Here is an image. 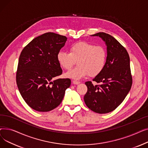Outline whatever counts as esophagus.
<instances>
[{
	"instance_id": "obj_1",
	"label": "esophagus",
	"mask_w": 148,
	"mask_h": 148,
	"mask_svg": "<svg viewBox=\"0 0 148 148\" xmlns=\"http://www.w3.org/2000/svg\"><path fill=\"white\" fill-rule=\"evenodd\" d=\"M73 83L74 84H79L80 83V82H79V81H77V80H73Z\"/></svg>"
}]
</instances>
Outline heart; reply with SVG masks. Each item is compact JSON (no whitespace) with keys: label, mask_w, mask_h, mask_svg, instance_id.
I'll use <instances>...</instances> for the list:
<instances>
[{"label":"heart","mask_w":148,"mask_h":148,"mask_svg":"<svg viewBox=\"0 0 148 148\" xmlns=\"http://www.w3.org/2000/svg\"><path fill=\"white\" fill-rule=\"evenodd\" d=\"M107 52L103 46L95 45L90 42L81 41L69 47V53L60 51L57 54L59 65L66 70H70L77 63L78 66L65 75L79 80L89 74L94 77L101 72L105 66Z\"/></svg>","instance_id":"obj_1"}]
</instances>
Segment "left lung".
Masks as SVG:
<instances>
[{
    "label": "left lung",
    "instance_id": "8db88e82",
    "mask_svg": "<svg viewBox=\"0 0 148 148\" xmlns=\"http://www.w3.org/2000/svg\"><path fill=\"white\" fill-rule=\"evenodd\" d=\"M92 36H99L105 42L107 59L101 72L93 79L100 84L94 85L91 82L85 83L88 91L84 101L93 112L107 113L122 103L131 89L130 56L126 49L110 35L99 32Z\"/></svg>",
    "mask_w": 148,
    "mask_h": 148
}]
</instances>
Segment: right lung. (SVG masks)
<instances>
[{"mask_svg": "<svg viewBox=\"0 0 148 148\" xmlns=\"http://www.w3.org/2000/svg\"><path fill=\"white\" fill-rule=\"evenodd\" d=\"M67 38L53 32L39 36L23 49L18 60L16 82L27 104L38 112H49L62 101L71 85L69 79L53 80L62 73L57 54Z\"/></svg>", "mask_w": 148, "mask_h": 148, "instance_id": "add662e5", "label": "right lung"}]
</instances>
